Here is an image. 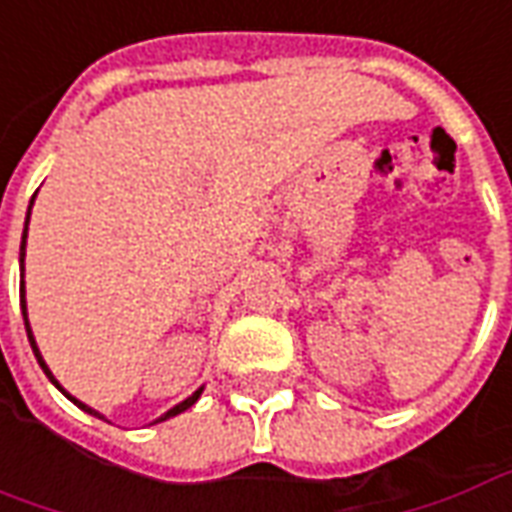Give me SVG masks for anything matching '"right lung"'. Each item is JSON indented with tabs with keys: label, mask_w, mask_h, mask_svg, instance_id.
Returning <instances> with one entry per match:
<instances>
[{
	"label": "right lung",
	"mask_w": 512,
	"mask_h": 512,
	"mask_svg": "<svg viewBox=\"0 0 512 512\" xmlns=\"http://www.w3.org/2000/svg\"><path fill=\"white\" fill-rule=\"evenodd\" d=\"M32 202H35V197H32V200H29V208H27V222H24V235H21V312H24V326H27L29 345H32V351H35V356H38V365L43 367V373H46V376H49L51 384L57 386V389H60L62 395L68 397V400H73V403H76V406L82 408V411H87V414H93V417L104 419V414H98V411H95V408L84 406L82 400H76V397H73V395H68V392H65V389H62V386H60V381H57V378L51 376L49 365H46V362H43V356H40V351H38V343H35V337H32V329H29L27 301H24V255H27V230H29V213H32ZM200 395H202V386H200V389H197V392H194V395L186 397V400H183V403H178V406H175V408H169L167 414H161V417H158L156 422H164V419L175 417V414H180V411H186V408H191V406H194V403H197V397H200Z\"/></svg>",
	"instance_id": "obj_1"
}]
</instances>
